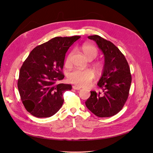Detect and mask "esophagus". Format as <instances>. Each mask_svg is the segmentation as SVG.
<instances>
[{"label": "esophagus", "instance_id": "34e87169", "mask_svg": "<svg viewBox=\"0 0 153 153\" xmlns=\"http://www.w3.org/2000/svg\"><path fill=\"white\" fill-rule=\"evenodd\" d=\"M73 89H75V90H80L81 89V87H78L77 85H73Z\"/></svg>", "mask_w": 153, "mask_h": 153}]
</instances>
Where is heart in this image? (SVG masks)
Wrapping results in <instances>:
<instances>
[{
  "mask_svg": "<svg viewBox=\"0 0 153 153\" xmlns=\"http://www.w3.org/2000/svg\"><path fill=\"white\" fill-rule=\"evenodd\" d=\"M81 50L83 53L89 61H92L98 55V50L94 45L89 43H84L82 45ZM73 52H69L64 61L66 66H69L71 64V58ZM92 66L96 73L101 75L104 70L105 65L102 61H98L92 63ZM95 78V73L93 70L90 69L81 70V69H74L68 73V80L69 82L75 84L79 87H85L89 85Z\"/></svg>",
  "mask_w": 153,
  "mask_h": 153,
  "instance_id": "1",
  "label": "heart"
}]
</instances>
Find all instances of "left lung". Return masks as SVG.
Segmentation results:
<instances>
[{"label":"left lung","mask_w":153,"mask_h":153,"mask_svg":"<svg viewBox=\"0 0 153 153\" xmlns=\"http://www.w3.org/2000/svg\"><path fill=\"white\" fill-rule=\"evenodd\" d=\"M94 40L105 56V68L98 85L103 92L91 91L85 101L87 108L99 117H112L122 110L128 100L131 83L129 64L123 53L110 41L98 35Z\"/></svg>","instance_id":"1"}]
</instances>
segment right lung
<instances>
[{
    "label": "right lung",
    "mask_w": 153,
    "mask_h": 153,
    "mask_svg": "<svg viewBox=\"0 0 153 153\" xmlns=\"http://www.w3.org/2000/svg\"><path fill=\"white\" fill-rule=\"evenodd\" d=\"M80 36L55 37L32 50L20 68L18 89L27 112L39 118L56 114L64 103V92L71 85L62 80L66 53Z\"/></svg>",
    "instance_id": "add662e5"
}]
</instances>
